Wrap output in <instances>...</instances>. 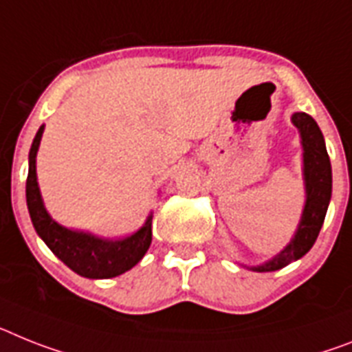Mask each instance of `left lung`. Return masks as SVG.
Returning a JSON list of instances; mask_svg holds the SVG:
<instances>
[{
	"label": "left lung",
	"mask_w": 352,
	"mask_h": 352,
	"mask_svg": "<svg viewBox=\"0 0 352 352\" xmlns=\"http://www.w3.org/2000/svg\"><path fill=\"white\" fill-rule=\"evenodd\" d=\"M292 123L299 131L300 146H302V181L304 193H306L302 214H300L299 226L295 229L290 243L286 245L281 252H277L274 258L259 265H250V267L243 265L254 272L279 270L309 252L320 232L327 208L331 202V162H329L326 141L317 121L308 116L306 112H294Z\"/></svg>",
	"instance_id": "obj_1"
}]
</instances>
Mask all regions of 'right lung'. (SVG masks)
Returning <instances> with one entry per match:
<instances>
[{
    "mask_svg": "<svg viewBox=\"0 0 352 352\" xmlns=\"http://www.w3.org/2000/svg\"><path fill=\"white\" fill-rule=\"evenodd\" d=\"M44 125L37 131L28 153V179H26V206L32 223L41 240L48 245L66 267L87 279H111L131 270L143 259L152 243V218L150 212L143 226L125 238H102L98 234L69 229L53 220L46 211L37 182V152L43 140Z\"/></svg>",
    "mask_w": 352,
    "mask_h": 352,
    "instance_id": "1",
    "label": "right lung"
}]
</instances>
